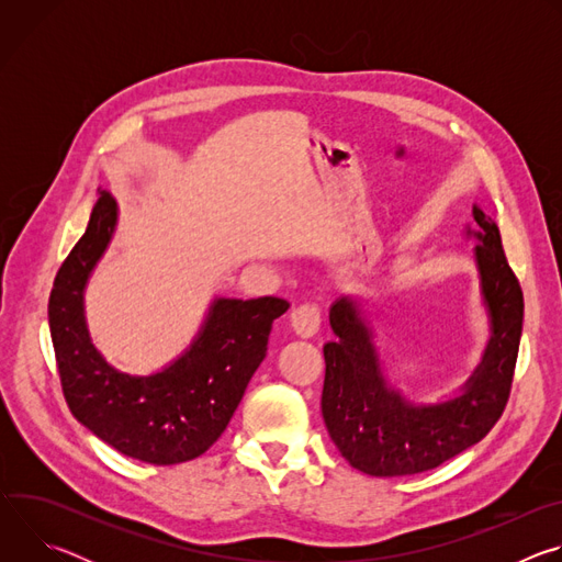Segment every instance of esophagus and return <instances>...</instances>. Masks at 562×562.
Listing matches in <instances>:
<instances>
[{
	"label": "esophagus",
	"instance_id": "esophagus-1",
	"mask_svg": "<svg viewBox=\"0 0 562 562\" xmlns=\"http://www.w3.org/2000/svg\"><path fill=\"white\" fill-rule=\"evenodd\" d=\"M319 323H323V313H319L315 304H300L291 313V327L302 338L315 336L319 329Z\"/></svg>",
	"mask_w": 562,
	"mask_h": 562
}]
</instances>
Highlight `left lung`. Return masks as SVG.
<instances>
[{"label": "left lung", "mask_w": 562, "mask_h": 562, "mask_svg": "<svg viewBox=\"0 0 562 562\" xmlns=\"http://www.w3.org/2000/svg\"><path fill=\"white\" fill-rule=\"evenodd\" d=\"M477 231H467L492 338L483 362L462 391L438 405H412L380 369L373 334L353 297L329 311L338 336L325 345L323 418L342 458L362 473L393 477L429 471L483 440L503 416L512 393L522 334V289L512 271L496 222L473 206Z\"/></svg>", "instance_id": "1"}]
</instances>
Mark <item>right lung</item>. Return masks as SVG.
Masks as SVG:
<instances>
[{
  "label": "right lung",
  "instance_id": "1",
  "mask_svg": "<svg viewBox=\"0 0 562 562\" xmlns=\"http://www.w3.org/2000/svg\"><path fill=\"white\" fill-rule=\"evenodd\" d=\"M115 222V200L98 189L89 226L53 282L48 325L61 391L70 414L120 453L148 464L187 462L226 429L289 302L217 297L173 364L153 375L120 373L98 353L85 323V286Z\"/></svg>",
  "mask_w": 562,
  "mask_h": 562
}]
</instances>
